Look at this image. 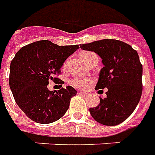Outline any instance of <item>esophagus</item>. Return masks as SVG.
<instances>
[{
	"label": "esophagus",
	"mask_w": 155,
	"mask_h": 155,
	"mask_svg": "<svg viewBox=\"0 0 155 155\" xmlns=\"http://www.w3.org/2000/svg\"><path fill=\"white\" fill-rule=\"evenodd\" d=\"M78 94H79L80 95H83V96H88V95H89V94H88V93L81 92V91H79V92H78Z\"/></svg>",
	"instance_id": "esophagus-1"
}]
</instances>
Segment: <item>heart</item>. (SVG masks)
Masks as SVG:
<instances>
[{"mask_svg": "<svg viewBox=\"0 0 155 155\" xmlns=\"http://www.w3.org/2000/svg\"><path fill=\"white\" fill-rule=\"evenodd\" d=\"M81 59L86 64L90 62V61H92V59H94V58L98 57L97 55L92 51H83L81 54ZM67 61H66L64 63V68L67 65ZM93 82H94V80L92 78L74 77L70 81V84L74 88H76V89H86L87 87H89L91 84H93Z\"/></svg>", "mask_w": 155, "mask_h": 155, "instance_id": "obj_1", "label": "heart"}]
</instances>
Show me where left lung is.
Returning <instances> with one entry per match:
<instances>
[{"label": "left lung", "instance_id": "left-lung-1", "mask_svg": "<svg viewBox=\"0 0 155 155\" xmlns=\"http://www.w3.org/2000/svg\"><path fill=\"white\" fill-rule=\"evenodd\" d=\"M80 47L100 57L104 67L95 89L103 92L102 89H107L106 98H99V104L90 107L89 113L101 124H120L134 112L141 97L143 68L137 51L115 39L98 40Z\"/></svg>", "mask_w": 155, "mask_h": 155}]
</instances>
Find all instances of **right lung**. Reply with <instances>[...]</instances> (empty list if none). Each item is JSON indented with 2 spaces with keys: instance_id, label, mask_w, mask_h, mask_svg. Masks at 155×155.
Masks as SVG:
<instances>
[{
  "instance_id": "obj_1",
  "label": "right lung",
  "mask_w": 155,
  "mask_h": 155,
  "mask_svg": "<svg viewBox=\"0 0 155 155\" xmlns=\"http://www.w3.org/2000/svg\"><path fill=\"white\" fill-rule=\"evenodd\" d=\"M78 48L79 45L59 46L42 40L23 47L11 61L10 88L17 105L31 120L48 124L66 113L77 91L69 85L58 91H50L47 86L50 81H59L54 75Z\"/></svg>"
}]
</instances>
